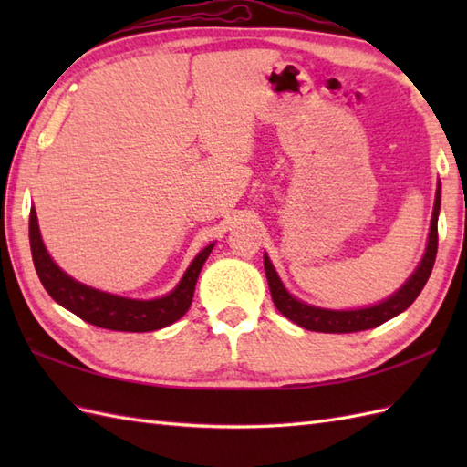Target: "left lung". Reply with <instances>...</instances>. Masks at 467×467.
Returning <instances> with one entry per match:
<instances>
[{"label": "left lung", "mask_w": 467, "mask_h": 467, "mask_svg": "<svg viewBox=\"0 0 467 467\" xmlns=\"http://www.w3.org/2000/svg\"><path fill=\"white\" fill-rule=\"evenodd\" d=\"M440 206H441V184H438V191H435L428 246H425V253L421 256L418 269L411 273L410 279L405 281L391 296H387V299L379 301L377 305L359 306V309L339 311V309H323V306L309 305L305 301H299L296 296H293L289 291H286L279 273L275 271L269 254L265 253V273H266V281H269V289H271L275 306L289 321L303 327L306 331H317V333L365 331V329H373V327H379L381 323L393 319V317H398L400 313L408 309L415 299H418V295L421 293V289L431 275L435 254H438Z\"/></svg>", "instance_id": "8db88e82"}]
</instances>
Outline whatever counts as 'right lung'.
<instances>
[{"instance_id":"right-lung-1","label":"right lung","mask_w":467,"mask_h":467,"mask_svg":"<svg viewBox=\"0 0 467 467\" xmlns=\"http://www.w3.org/2000/svg\"><path fill=\"white\" fill-rule=\"evenodd\" d=\"M29 246H32V259L39 281H42L44 289L57 305H62L64 309L78 315L86 323L102 327V329L146 333L172 325L188 311L194 296L198 275H201L202 265L211 254L214 243L204 246L194 256L184 271L182 279L178 281L171 293L148 301L128 299V296L94 289V286L76 281L59 269L42 241L36 208L29 213Z\"/></svg>"}]
</instances>
